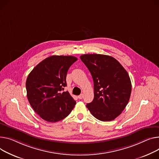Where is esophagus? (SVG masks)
I'll list each match as a JSON object with an SVG mask.
<instances>
[{
  "label": "esophagus",
  "instance_id": "esophagus-1",
  "mask_svg": "<svg viewBox=\"0 0 159 159\" xmlns=\"http://www.w3.org/2000/svg\"><path fill=\"white\" fill-rule=\"evenodd\" d=\"M83 97H84L83 94H81L79 95V96H78V98H79V99H82V98H83Z\"/></svg>",
  "mask_w": 159,
  "mask_h": 159
}]
</instances>
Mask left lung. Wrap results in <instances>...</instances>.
<instances>
[{
	"label": "left lung",
	"instance_id": "obj_1",
	"mask_svg": "<svg viewBox=\"0 0 159 159\" xmlns=\"http://www.w3.org/2000/svg\"><path fill=\"white\" fill-rule=\"evenodd\" d=\"M94 82V99L86 107L94 118L109 121L117 118L127 105L132 91L129 74L114 57L102 54L80 57Z\"/></svg>",
	"mask_w": 159,
	"mask_h": 159
}]
</instances>
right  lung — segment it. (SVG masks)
Wrapping results in <instances>:
<instances>
[{
    "mask_svg": "<svg viewBox=\"0 0 159 159\" xmlns=\"http://www.w3.org/2000/svg\"><path fill=\"white\" fill-rule=\"evenodd\" d=\"M77 58L71 56H52L40 62L29 74L27 97L34 111L44 120L57 122L70 114L76 102L68 91L66 75Z\"/></svg>",
    "mask_w": 159,
    "mask_h": 159,
    "instance_id": "add662e5",
    "label": "right lung"
}]
</instances>
